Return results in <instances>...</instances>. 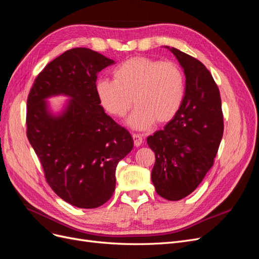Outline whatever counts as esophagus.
Masks as SVG:
<instances>
[{"mask_svg":"<svg viewBox=\"0 0 259 259\" xmlns=\"http://www.w3.org/2000/svg\"><path fill=\"white\" fill-rule=\"evenodd\" d=\"M133 139H134V145L136 147H139L143 144V137L139 134H133Z\"/></svg>","mask_w":259,"mask_h":259,"instance_id":"34e87169","label":"esophagus"}]
</instances>
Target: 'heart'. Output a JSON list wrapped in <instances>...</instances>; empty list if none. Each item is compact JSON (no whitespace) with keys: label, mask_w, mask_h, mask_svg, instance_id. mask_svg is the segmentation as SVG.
<instances>
[{"label":"heart","mask_w":259,"mask_h":259,"mask_svg":"<svg viewBox=\"0 0 259 259\" xmlns=\"http://www.w3.org/2000/svg\"><path fill=\"white\" fill-rule=\"evenodd\" d=\"M185 91V75L177 64L144 56L123 61L113 70V81L96 83L99 103L112 116H126L134 100L137 108L128 124L136 130L169 122L183 105Z\"/></svg>","instance_id":"1"}]
</instances>
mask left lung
I'll return each mask as SVG.
<instances>
[{
    "label": "left lung",
    "mask_w": 259,
    "mask_h": 259,
    "mask_svg": "<svg viewBox=\"0 0 259 259\" xmlns=\"http://www.w3.org/2000/svg\"><path fill=\"white\" fill-rule=\"evenodd\" d=\"M169 51L184 68L185 98L174 119L147 143L155 154L151 179L156 193L178 201L193 192L213 166L224 120L221 94L206 67L177 49Z\"/></svg>",
    "instance_id": "8db88e82"
}]
</instances>
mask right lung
I'll use <instances>...</instances> for the list:
<instances>
[{
    "instance_id": "obj_1",
    "label": "right lung",
    "mask_w": 259,
    "mask_h": 259,
    "mask_svg": "<svg viewBox=\"0 0 259 259\" xmlns=\"http://www.w3.org/2000/svg\"><path fill=\"white\" fill-rule=\"evenodd\" d=\"M114 61L90 49L68 50L38 73L27 99V137L46 182L58 197L80 208H95L112 197L117 163L134 142L107 115L96 94L97 74ZM72 98L65 112L52 116L45 99Z\"/></svg>"
}]
</instances>
